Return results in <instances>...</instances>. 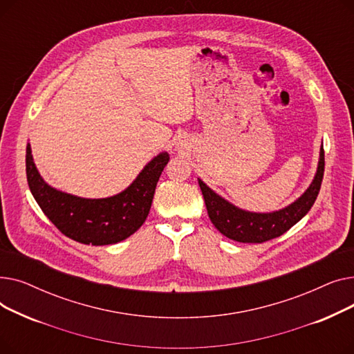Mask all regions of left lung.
<instances>
[{"mask_svg":"<svg viewBox=\"0 0 354 354\" xmlns=\"http://www.w3.org/2000/svg\"><path fill=\"white\" fill-rule=\"evenodd\" d=\"M324 175V149H320V160L313 182L307 191L291 205L270 214H257L239 209L224 198H221L205 183L198 179L199 188L205 199L209 219L215 228L230 239L238 243L261 244L277 238L295 225L313 207L320 192Z\"/></svg>","mask_w":354,"mask_h":354,"instance_id":"obj_1","label":"left lung"}]
</instances>
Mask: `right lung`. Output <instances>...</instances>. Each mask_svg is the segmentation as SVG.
<instances>
[{
	"instance_id": "add662e5",
	"label": "right lung",
	"mask_w": 354,
	"mask_h": 354,
	"mask_svg": "<svg viewBox=\"0 0 354 354\" xmlns=\"http://www.w3.org/2000/svg\"><path fill=\"white\" fill-rule=\"evenodd\" d=\"M167 162L169 155L159 153L123 192L102 199L79 198L51 188L37 171L30 143L26 172L34 199L62 234L82 244L109 245L120 243L142 227Z\"/></svg>"
}]
</instances>
